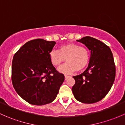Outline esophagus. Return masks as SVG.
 Segmentation results:
<instances>
[{"instance_id":"obj_1","label":"esophagus","mask_w":125,"mask_h":125,"mask_svg":"<svg viewBox=\"0 0 125 125\" xmlns=\"http://www.w3.org/2000/svg\"><path fill=\"white\" fill-rule=\"evenodd\" d=\"M70 76H69V75H65V80H67L68 79L69 77H70Z\"/></svg>"}]
</instances>
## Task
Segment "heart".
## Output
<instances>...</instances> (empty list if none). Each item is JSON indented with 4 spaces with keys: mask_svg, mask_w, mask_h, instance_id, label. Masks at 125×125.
Returning a JSON list of instances; mask_svg holds the SVG:
<instances>
[{
    "mask_svg": "<svg viewBox=\"0 0 125 125\" xmlns=\"http://www.w3.org/2000/svg\"><path fill=\"white\" fill-rule=\"evenodd\" d=\"M50 62L53 66H59L66 61L65 65L58 68L62 73H71L83 70L88 64L89 60V51L86 47L79 44L68 43L61 45L58 50H52L49 54Z\"/></svg>",
    "mask_w": 125,
    "mask_h": 125,
    "instance_id": "1",
    "label": "heart"
}]
</instances>
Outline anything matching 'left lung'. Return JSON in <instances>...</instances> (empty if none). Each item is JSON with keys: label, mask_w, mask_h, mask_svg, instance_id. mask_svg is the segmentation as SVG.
Segmentation results:
<instances>
[{"label": "left lung", "mask_w": 125, "mask_h": 125, "mask_svg": "<svg viewBox=\"0 0 125 125\" xmlns=\"http://www.w3.org/2000/svg\"><path fill=\"white\" fill-rule=\"evenodd\" d=\"M91 51L88 68L83 73L73 76L72 88L74 97L84 103H94L103 99L114 83L115 66L111 49L100 40L86 36L80 40Z\"/></svg>", "instance_id": "1"}]
</instances>
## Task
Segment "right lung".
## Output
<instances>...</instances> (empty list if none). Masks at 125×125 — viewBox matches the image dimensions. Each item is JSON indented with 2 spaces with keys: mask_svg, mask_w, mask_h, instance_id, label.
<instances>
[{
  "mask_svg": "<svg viewBox=\"0 0 125 125\" xmlns=\"http://www.w3.org/2000/svg\"><path fill=\"white\" fill-rule=\"evenodd\" d=\"M56 43L41 39L30 40L14 55L12 62V85L28 103L43 105L57 97L65 80L51 64L49 54Z\"/></svg>",
  "mask_w": 125,
  "mask_h": 125,
  "instance_id": "right-lung-1",
  "label": "right lung"
}]
</instances>
